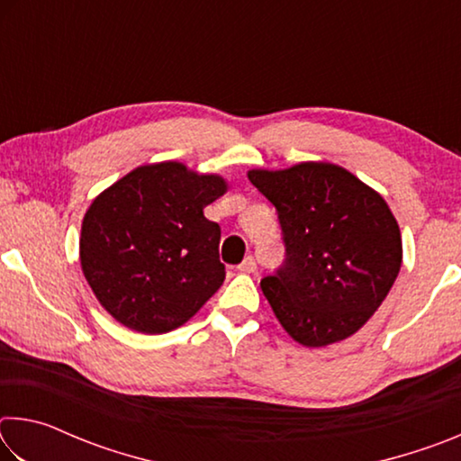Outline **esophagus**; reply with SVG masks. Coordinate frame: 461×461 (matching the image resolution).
Masks as SVG:
<instances>
[{
	"instance_id": "1",
	"label": "esophagus",
	"mask_w": 461,
	"mask_h": 461,
	"mask_svg": "<svg viewBox=\"0 0 461 461\" xmlns=\"http://www.w3.org/2000/svg\"><path fill=\"white\" fill-rule=\"evenodd\" d=\"M238 270L244 272V275H252V272L256 270V260L252 258V256H248V258L240 264Z\"/></svg>"
}]
</instances>
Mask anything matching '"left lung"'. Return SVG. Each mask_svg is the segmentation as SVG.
Segmentation results:
<instances>
[{
  "mask_svg": "<svg viewBox=\"0 0 461 461\" xmlns=\"http://www.w3.org/2000/svg\"><path fill=\"white\" fill-rule=\"evenodd\" d=\"M248 178L283 228L285 267L260 283L278 323L307 348L348 339L376 313L402 264L386 201L331 162L252 168Z\"/></svg>",
  "mask_w": 461,
  "mask_h": 461,
  "instance_id": "8db88e82",
  "label": "left lung"
}]
</instances>
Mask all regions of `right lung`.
I'll use <instances>...</instances> for the list:
<instances>
[{
    "label": "right lung",
    "mask_w": 461,
    "mask_h": 461,
    "mask_svg": "<svg viewBox=\"0 0 461 461\" xmlns=\"http://www.w3.org/2000/svg\"><path fill=\"white\" fill-rule=\"evenodd\" d=\"M225 191L223 176L165 160L134 168L93 199L81 223V268L115 321L167 333L217 293L221 230L203 209Z\"/></svg>",
    "instance_id": "right-lung-1"
}]
</instances>
